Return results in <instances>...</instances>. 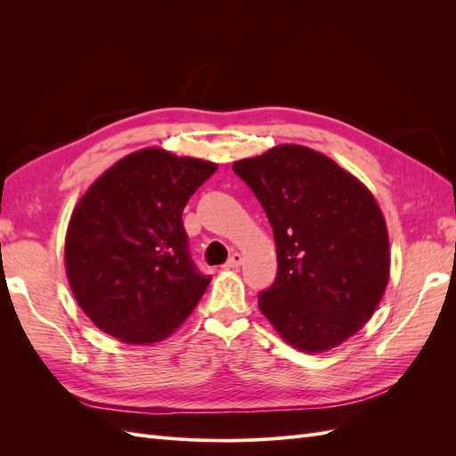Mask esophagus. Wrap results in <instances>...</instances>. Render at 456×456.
<instances>
[{"mask_svg":"<svg viewBox=\"0 0 456 456\" xmlns=\"http://www.w3.org/2000/svg\"><path fill=\"white\" fill-rule=\"evenodd\" d=\"M241 262H243V256H241L240 253H232V255H230V258H228V262L224 265V268H226V270H230V268H238V266H241Z\"/></svg>","mask_w":456,"mask_h":456,"instance_id":"esophagus-1","label":"esophagus"}]
</instances>
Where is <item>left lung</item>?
<instances>
[{
	"label": "left lung",
	"instance_id": "left-lung-1",
	"mask_svg": "<svg viewBox=\"0 0 456 456\" xmlns=\"http://www.w3.org/2000/svg\"><path fill=\"white\" fill-rule=\"evenodd\" d=\"M265 209L278 275L258 308L285 342L325 352L357 333L390 275L384 216L370 191L320 151L281 144L232 165Z\"/></svg>",
	"mask_w": 456,
	"mask_h": 456
}]
</instances>
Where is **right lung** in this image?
Masks as SVG:
<instances>
[{
  "label": "right lung",
  "instance_id": "add662e5",
  "mask_svg": "<svg viewBox=\"0 0 456 456\" xmlns=\"http://www.w3.org/2000/svg\"><path fill=\"white\" fill-rule=\"evenodd\" d=\"M215 171L211 161L144 148L79 200L66 233V273L77 305L104 333L154 344L194 312L211 275L190 256L183 211Z\"/></svg>",
  "mask_w": 456,
  "mask_h": 456
}]
</instances>
